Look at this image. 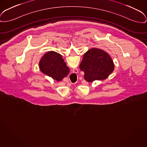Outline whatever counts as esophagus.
<instances>
[{
    "mask_svg": "<svg viewBox=\"0 0 147 147\" xmlns=\"http://www.w3.org/2000/svg\"><path fill=\"white\" fill-rule=\"evenodd\" d=\"M73 73H74V74H77L78 73V70L77 69H73Z\"/></svg>",
    "mask_w": 147,
    "mask_h": 147,
    "instance_id": "esophagus-1",
    "label": "esophagus"
}]
</instances>
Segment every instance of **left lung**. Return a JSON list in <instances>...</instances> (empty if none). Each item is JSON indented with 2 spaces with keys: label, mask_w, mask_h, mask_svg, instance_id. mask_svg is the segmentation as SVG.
<instances>
[{
  "label": "left lung",
  "mask_w": 147,
  "mask_h": 147,
  "mask_svg": "<svg viewBox=\"0 0 147 147\" xmlns=\"http://www.w3.org/2000/svg\"><path fill=\"white\" fill-rule=\"evenodd\" d=\"M79 68L84 72V79L88 82L107 78L114 69L109 55L102 49L92 48L84 54Z\"/></svg>",
  "instance_id": "1"
}]
</instances>
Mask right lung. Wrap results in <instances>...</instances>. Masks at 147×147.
Returning a JSON list of instances; mask_svg holds the SVG:
<instances>
[{
	"label": "right lung",
	"instance_id": "1",
	"mask_svg": "<svg viewBox=\"0 0 147 147\" xmlns=\"http://www.w3.org/2000/svg\"><path fill=\"white\" fill-rule=\"evenodd\" d=\"M39 67L44 74L57 81L65 77L69 72V68L61 54L53 51L48 52L44 55L40 61Z\"/></svg>",
	"mask_w": 147,
	"mask_h": 147
}]
</instances>
